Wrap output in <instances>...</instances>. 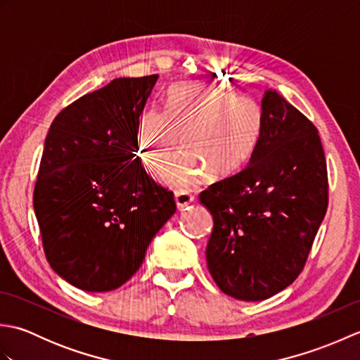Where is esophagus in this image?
I'll list each match as a JSON object with an SVG mask.
<instances>
[{"mask_svg": "<svg viewBox=\"0 0 360 360\" xmlns=\"http://www.w3.org/2000/svg\"><path fill=\"white\" fill-rule=\"evenodd\" d=\"M174 201L178 210H184L195 201V196L190 192H187V190H179V192L174 193Z\"/></svg>", "mask_w": 360, "mask_h": 360, "instance_id": "obj_1", "label": "esophagus"}]
</instances>
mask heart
<instances>
[{
  "label": "heart",
  "mask_w": 360,
  "mask_h": 360,
  "mask_svg": "<svg viewBox=\"0 0 360 360\" xmlns=\"http://www.w3.org/2000/svg\"><path fill=\"white\" fill-rule=\"evenodd\" d=\"M264 127L262 106L243 94L207 83H181L168 93L167 111L150 106L137 119L136 137L143 164L164 174L168 184L188 187L204 172L213 181L232 178L258 147Z\"/></svg>",
  "instance_id": "b5f03b06"
}]
</instances>
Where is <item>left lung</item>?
<instances>
[{
	"label": "left lung",
	"mask_w": 360,
	"mask_h": 360,
	"mask_svg": "<svg viewBox=\"0 0 360 360\" xmlns=\"http://www.w3.org/2000/svg\"><path fill=\"white\" fill-rule=\"evenodd\" d=\"M264 127L249 164L200 195L213 217L205 257L224 294L259 302L303 271L328 207V173L317 128L267 89Z\"/></svg>",
	"instance_id": "1"
}]
</instances>
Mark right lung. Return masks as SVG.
I'll list each match as a JSON object with an SVG mask.
<instances>
[{
	"mask_svg": "<svg viewBox=\"0 0 360 360\" xmlns=\"http://www.w3.org/2000/svg\"><path fill=\"white\" fill-rule=\"evenodd\" d=\"M159 75L114 79L53 119L34 190L51 267L88 292L120 288L176 212L145 172L136 127Z\"/></svg>",
	"mask_w": 360,
	"mask_h": 360,
	"instance_id": "right-lung-1",
	"label": "right lung"
}]
</instances>
